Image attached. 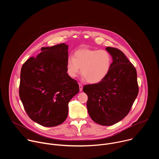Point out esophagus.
I'll list each match as a JSON object with an SVG mask.
<instances>
[{"mask_svg":"<svg viewBox=\"0 0 159 159\" xmlns=\"http://www.w3.org/2000/svg\"><path fill=\"white\" fill-rule=\"evenodd\" d=\"M83 89V86L81 84H79V89H80V91H82Z\"/></svg>","mask_w":159,"mask_h":159,"instance_id":"34e87169","label":"esophagus"}]
</instances>
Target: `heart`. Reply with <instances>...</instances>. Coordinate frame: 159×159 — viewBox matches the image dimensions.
Returning <instances> with one entry per match:
<instances>
[{
    "label": "heart",
    "instance_id": "1",
    "mask_svg": "<svg viewBox=\"0 0 159 159\" xmlns=\"http://www.w3.org/2000/svg\"><path fill=\"white\" fill-rule=\"evenodd\" d=\"M112 63V55L106 50L81 48L67 58L66 69L68 75L74 78L81 68V74L88 82L98 84L107 76Z\"/></svg>",
    "mask_w": 159,
    "mask_h": 159
}]
</instances>
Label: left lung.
I'll use <instances>...</instances> for the list:
<instances>
[{
    "label": "left lung",
    "mask_w": 159,
    "mask_h": 159,
    "mask_svg": "<svg viewBox=\"0 0 159 159\" xmlns=\"http://www.w3.org/2000/svg\"><path fill=\"white\" fill-rule=\"evenodd\" d=\"M112 63L107 76L101 82L85 85L89 115L96 123L111 126L122 120L129 112L139 94L137 70L125 55L112 47L106 48Z\"/></svg>",
    "instance_id": "left-lung-1"
}]
</instances>
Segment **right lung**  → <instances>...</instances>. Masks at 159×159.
I'll list each match as a JSON object with an SVG mask.
<instances>
[{
	"label": "right lung",
	"mask_w": 159,
	"mask_h": 159,
	"mask_svg": "<svg viewBox=\"0 0 159 159\" xmlns=\"http://www.w3.org/2000/svg\"><path fill=\"white\" fill-rule=\"evenodd\" d=\"M69 45L43 47L20 70L19 97L29 117L46 127L65 121L69 102L79 92L77 82L66 72Z\"/></svg>",
	"instance_id": "add662e5"
}]
</instances>
